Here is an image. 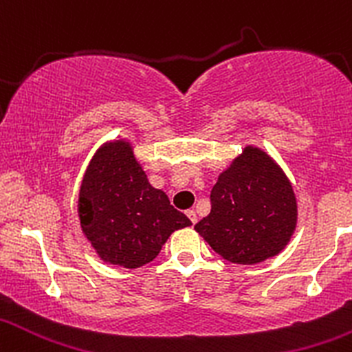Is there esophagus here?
I'll use <instances>...</instances> for the list:
<instances>
[{"label": "esophagus", "instance_id": "1", "mask_svg": "<svg viewBox=\"0 0 352 352\" xmlns=\"http://www.w3.org/2000/svg\"><path fill=\"white\" fill-rule=\"evenodd\" d=\"M186 216H188L189 221H191L192 224H196V221H197V216H196V212L192 211V209H189V211H186Z\"/></svg>", "mask_w": 352, "mask_h": 352}]
</instances>
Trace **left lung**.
<instances>
[{"mask_svg": "<svg viewBox=\"0 0 352 352\" xmlns=\"http://www.w3.org/2000/svg\"><path fill=\"white\" fill-rule=\"evenodd\" d=\"M298 224V201L289 177L258 146H246L218 177L211 212L196 232L221 258L263 263L279 254Z\"/></svg>", "mask_w": 352, "mask_h": 352, "instance_id": "1", "label": "left lung"}]
</instances>
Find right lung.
Segmentation results:
<instances>
[{"label":"right lung","instance_id":"obj_1","mask_svg":"<svg viewBox=\"0 0 352 352\" xmlns=\"http://www.w3.org/2000/svg\"><path fill=\"white\" fill-rule=\"evenodd\" d=\"M78 216L85 238L101 261L136 270L151 263L186 214L149 184L128 140L108 141L82 176Z\"/></svg>","mask_w":352,"mask_h":352}]
</instances>
